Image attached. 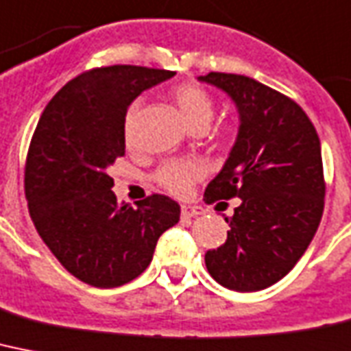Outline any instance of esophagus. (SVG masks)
Returning a JSON list of instances; mask_svg holds the SVG:
<instances>
[{"mask_svg": "<svg viewBox=\"0 0 351 351\" xmlns=\"http://www.w3.org/2000/svg\"><path fill=\"white\" fill-rule=\"evenodd\" d=\"M202 215V210L193 205H182V216L184 218H195V216Z\"/></svg>", "mask_w": 351, "mask_h": 351, "instance_id": "esophagus-1", "label": "esophagus"}]
</instances>
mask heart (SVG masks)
<instances>
[{"label": "heart", "mask_w": 351, "mask_h": 351, "mask_svg": "<svg viewBox=\"0 0 351 351\" xmlns=\"http://www.w3.org/2000/svg\"><path fill=\"white\" fill-rule=\"evenodd\" d=\"M173 101L180 110L184 121L193 130H205L209 126L215 117V101L204 88L193 82H184L173 90ZM138 104H131L124 119V138L128 144L133 142V131H135V121ZM221 138H230L234 135V126L225 124L220 131ZM204 176V166L195 160H169L164 162L155 173V182L162 189L175 196L189 195L193 185Z\"/></svg>", "instance_id": "obj_1"}]
</instances>
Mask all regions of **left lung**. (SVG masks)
<instances>
[{"instance_id": "8db88e82", "label": "left lung", "mask_w": 351, "mask_h": 351, "mask_svg": "<svg viewBox=\"0 0 351 351\" xmlns=\"http://www.w3.org/2000/svg\"><path fill=\"white\" fill-rule=\"evenodd\" d=\"M198 81L223 90L240 113L238 138L204 200L241 202L225 218L227 241L207 250L205 265L225 289L263 290L294 269L319 227L321 142L298 102L250 77L210 72Z\"/></svg>"}]
</instances>
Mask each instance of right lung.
Instances as JSON below:
<instances>
[{
	"label": "right lung",
	"instance_id": "right-lung-1",
	"mask_svg": "<svg viewBox=\"0 0 351 351\" xmlns=\"http://www.w3.org/2000/svg\"><path fill=\"white\" fill-rule=\"evenodd\" d=\"M175 75L158 68H93L47 104L25 164V195L37 232L82 283L113 289L147 269L180 205L151 195L119 204L108 169L126 153L124 119L144 90Z\"/></svg>",
	"mask_w": 351,
	"mask_h": 351
}]
</instances>
